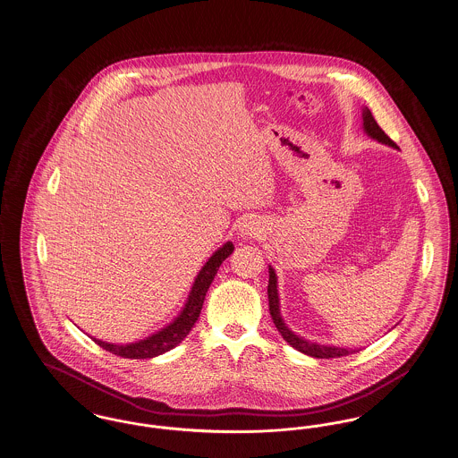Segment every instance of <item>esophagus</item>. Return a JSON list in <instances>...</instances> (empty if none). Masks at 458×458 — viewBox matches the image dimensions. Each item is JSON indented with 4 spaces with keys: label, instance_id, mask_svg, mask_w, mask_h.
<instances>
[{
    "label": "esophagus",
    "instance_id": "esophagus-1",
    "mask_svg": "<svg viewBox=\"0 0 458 458\" xmlns=\"http://www.w3.org/2000/svg\"><path fill=\"white\" fill-rule=\"evenodd\" d=\"M262 228L259 221L254 218H245L239 226L240 237L243 239H254L261 235Z\"/></svg>",
    "mask_w": 458,
    "mask_h": 458
}]
</instances>
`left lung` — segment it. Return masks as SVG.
I'll use <instances>...</instances> for the list:
<instances>
[{"label": "left lung", "mask_w": 458, "mask_h": 458, "mask_svg": "<svg viewBox=\"0 0 458 458\" xmlns=\"http://www.w3.org/2000/svg\"><path fill=\"white\" fill-rule=\"evenodd\" d=\"M362 129L366 131V135L396 149V144L392 139L381 131V127L377 125V122L374 120L372 113L368 106L362 108ZM267 299H269V312L273 318L275 327H278V331L282 333L284 342L288 345H292L293 349L302 352L309 357L314 359H335V357H344L353 352H359V349H345V347H335V345H323L318 342H309L304 336H299L297 333H293L290 327H286V323L282 318V310H280V295H278V276L275 273V269L269 266V284H267Z\"/></svg>", "instance_id": "left-lung-1"}]
</instances>
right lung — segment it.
Segmentation results:
<instances>
[{
  "instance_id": "1",
  "label": "right lung",
  "mask_w": 458,
  "mask_h": 458,
  "mask_svg": "<svg viewBox=\"0 0 458 458\" xmlns=\"http://www.w3.org/2000/svg\"><path fill=\"white\" fill-rule=\"evenodd\" d=\"M233 249H235L233 243L226 242L219 247L216 252H213V256L197 273L196 280L192 284L185 304L170 325L161 327L159 331H156L153 335H149L139 342H131V344H111V342H103L94 336H90V338L99 347L108 350L118 357H123V359H153L157 355H163L165 352L174 349L178 344L183 342V338L191 333V329L196 325L197 318L200 314V309H202L204 299H206V293L218 273L219 266L233 252Z\"/></svg>"
}]
</instances>
